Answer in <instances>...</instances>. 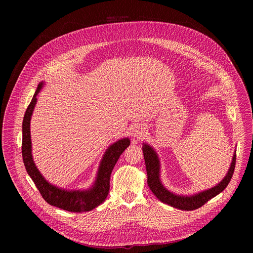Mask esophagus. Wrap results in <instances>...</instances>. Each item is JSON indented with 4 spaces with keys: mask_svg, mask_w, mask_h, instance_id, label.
<instances>
[{
    "mask_svg": "<svg viewBox=\"0 0 253 253\" xmlns=\"http://www.w3.org/2000/svg\"><path fill=\"white\" fill-rule=\"evenodd\" d=\"M131 135H132V137H134L136 139L143 138L144 136H145V127H143V125H140V124L134 125V127L132 128Z\"/></svg>",
    "mask_w": 253,
    "mask_h": 253,
    "instance_id": "34e87169",
    "label": "esophagus"
}]
</instances>
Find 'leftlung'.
Returning <instances> with one entry per match:
<instances>
[{
	"label": "left lung",
	"instance_id": "left-lung-1",
	"mask_svg": "<svg viewBox=\"0 0 253 253\" xmlns=\"http://www.w3.org/2000/svg\"><path fill=\"white\" fill-rule=\"evenodd\" d=\"M142 148H143L144 159H145V165H146V171H147V183L149 188L161 202L166 203L180 210H187V211L195 210L201 207L202 205H204L211 198L215 197L216 195H218L220 192H222L230 182L234 172V168H235L236 153H234L233 155L232 162L226 176L217 185L208 190L199 192L191 196L177 195L167 190L161 183L160 162L155 150L151 146H149L148 144H145V143L143 144Z\"/></svg>",
	"mask_w": 253,
	"mask_h": 253
}]
</instances>
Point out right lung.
Listing matches in <instances>:
<instances>
[{
  "instance_id": "add662e5",
  "label": "right lung",
  "mask_w": 253,
  "mask_h": 253,
  "mask_svg": "<svg viewBox=\"0 0 253 253\" xmlns=\"http://www.w3.org/2000/svg\"><path fill=\"white\" fill-rule=\"evenodd\" d=\"M43 87V83L38 85L33 99L28 106L24 120H23V140H22V155L24 165L26 170L36 187L40 191L42 197L50 205L59 207L63 210L70 212H86L91 211L95 207L103 203L109 193L110 189V176L112 170L118 161L120 155L124 150L130 145L129 138L121 139L108 148L103 156L100 163L97 179L92 186L88 190H74L67 191L60 189L52 184H50L46 179L42 176L39 170L36 167L32 158V145H31V134H30V121L32 113L37 102L36 96L38 95Z\"/></svg>"
}]
</instances>
